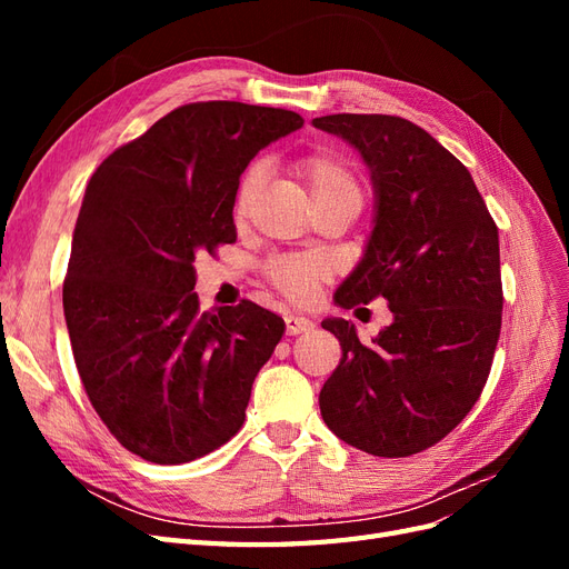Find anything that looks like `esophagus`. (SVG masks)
Listing matches in <instances>:
<instances>
[{
	"label": "esophagus",
	"instance_id": "obj_1",
	"mask_svg": "<svg viewBox=\"0 0 569 569\" xmlns=\"http://www.w3.org/2000/svg\"><path fill=\"white\" fill-rule=\"evenodd\" d=\"M284 327H287V335H303V332H308L313 327V322L308 320V318H303V316H295V313H289L287 318H284Z\"/></svg>",
	"mask_w": 569,
	"mask_h": 569
}]
</instances>
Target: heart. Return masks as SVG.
<instances>
[{
	"instance_id": "b5f03b06",
	"label": "heart",
	"mask_w": 569,
	"mask_h": 569,
	"mask_svg": "<svg viewBox=\"0 0 569 569\" xmlns=\"http://www.w3.org/2000/svg\"><path fill=\"white\" fill-rule=\"evenodd\" d=\"M297 176L306 182L308 192H311L316 209H327V206L337 203H351L360 209L363 203V187L351 170V166L343 161L335 151H316L301 157L295 163ZM263 166H251L242 182L237 189V203L234 213L237 218H244L251 209V203L263 184ZM266 272L270 282L278 287L289 299L308 301L316 295V287L330 274V266L320 256L308 253H289V256H274L268 261Z\"/></svg>"
}]
</instances>
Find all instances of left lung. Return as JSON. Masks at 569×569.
<instances>
[{"instance_id":"8db88e82","label":"left lung","mask_w":569,"mask_h":569,"mask_svg":"<svg viewBox=\"0 0 569 569\" xmlns=\"http://www.w3.org/2000/svg\"><path fill=\"white\" fill-rule=\"evenodd\" d=\"M313 126L360 153L375 192L363 258L335 303L382 297L393 316L370 347L353 322L322 320L341 360L320 412L349 446L406 458L449 435L487 385L503 311L498 228L470 170L410 120L335 113Z\"/></svg>"}]
</instances>
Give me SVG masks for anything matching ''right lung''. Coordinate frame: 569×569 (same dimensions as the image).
Returning a JSON list of instances; mask_svg holds the SVG:
<instances>
[{
  "mask_svg": "<svg viewBox=\"0 0 569 569\" xmlns=\"http://www.w3.org/2000/svg\"><path fill=\"white\" fill-rule=\"evenodd\" d=\"M295 111L197 101L118 147L84 189L63 282L80 380L109 432L149 462L216 451L242 427L284 320L251 301L199 311L194 258L232 244L249 161Z\"/></svg>",
  "mask_w": 569,
  "mask_h": 569,
  "instance_id": "obj_1",
  "label": "right lung"
}]
</instances>
